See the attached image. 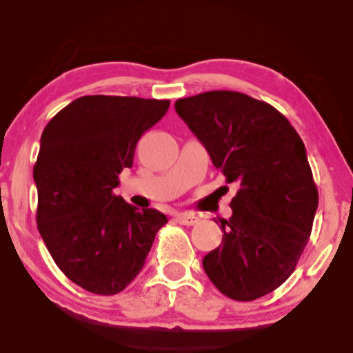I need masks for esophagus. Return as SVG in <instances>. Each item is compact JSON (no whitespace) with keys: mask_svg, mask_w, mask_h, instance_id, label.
Returning <instances> with one entry per match:
<instances>
[{"mask_svg":"<svg viewBox=\"0 0 353 353\" xmlns=\"http://www.w3.org/2000/svg\"><path fill=\"white\" fill-rule=\"evenodd\" d=\"M177 222L182 225H194L199 222V217L196 216V214H190V212H182V214H177L176 216Z\"/></svg>","mask_w":353,"mask_h":353,"instance_id":"1","label":"esophagus"}]
</instances>
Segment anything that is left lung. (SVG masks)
<instances>
[{
	"mask_svg": "<svg viewBox=\"0 0 353 353\" xmlns=\"http://www.w3.org/2000/svg\"><path fill=\"white\" fill-rule=\"evenodd\" d=\"M176 111L239 185L221 245L202 259L205 274L232 301L264 297L290 277L312 232L319 190L305 145L285 116L242 92H201L177 99Z\"/></svg>",
	"mask_w": 353,
	"mask_h": 353,
	"instance_id": "1",
	"label": "left lung"
}]
</instances>
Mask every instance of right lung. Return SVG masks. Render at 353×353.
Returning a JSON list of instances; mask_svg holds the SVG:
<instances>
[{
	"mask_svg": "<svg viewBox=\"0 0 353 353\" xmlns=\"http://www.w3.org/2000/svg\"><path fill=\"white\" fill-rule=\"evenodd\" d=\"M169 104L83 96L44 128L33 169L38 230L61 272L88 292L124 290L168 222L159 210L129 205L114 188L117 174L132 168L139 137L159 123Z\"/></svg>",
	"mask_w": 353,
	"mask_h": 353,
	"instance_id": "add662e5",
	"label": "right lung"
}]
</instances>
